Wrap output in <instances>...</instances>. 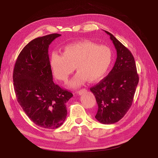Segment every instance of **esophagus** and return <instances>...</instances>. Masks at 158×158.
Returning <instances> with one entry per match:
<instances>
[{
	"label": "esophagus",
	"instance_id": "esophagus-1",
	"mask_svg": "<svg viewBox=\"0 0 158 158\" xmlns=\"http://www.w3.org/2000/svg\"><path fill=\"white\" fill-rule=\"evenodd\" d=\"M87 92V90L85 89H82L81 90H79V91L77 92V93L79 94V95H82L84 93H85Z\"/></svg>",
	"mask_w": 158,
	"mask_h": 158
}]
</instances>
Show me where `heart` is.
<instances>
[{
  "mask_svg": "<svg viewBox=\"0 0 158 158\" xmlns=\"http://www.w3.org/2000/svg\"><path fill=\"white\" fill-rule=\"evenodd\" d=\"M112 58V52L108 47L82 40L67 45L62 49V54L52 52L50 60L54 76L64 82L76 67L78 73L69 86L76 88L87 80L94 82L102 79L109 68Z\"/></svg>",
  "mask_w": 158,
  "mask_h": 158,
  "instance_id": "heart-1",
  "label": "heart"
}]
</instances>
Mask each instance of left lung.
Wrapping results in <instances>:
<instances>
[{
	"mask_svg": "<svg viewBox=\"0 0 158 158\" xmlns=\"http://www.w3.org/2000/svg\"><path fill=\"white\" fill-rule=\"evenodd\" d=\"M104 31L114 45L117 58L109 74L90 90L98 105L96 119L102 124H111L121 119L131 106L139 76L130 51L112 34Z\"/></svg>",
	"mask_w": 158,
	"mask_h": 158,
	"instance_id": "8db88e82",
	"label": "left lung"
}]
</instances>
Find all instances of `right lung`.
<instances>
[{"label":"right lung","instance_id":"add662e5","mask_svg":"<svg viewBox=\"0 0 158 158\" xmlns=\"http://www.w3.org/2000/svg\"><path fill=\"white\" fill-rule=\"evenodd\" d=\"M60 35L52 34L28 43L19 54L13 73L18 102L34 123L46 129H56L64 123L66 103L73 96L53 82L48 50Z\"/></svg>","mask_w":158,"mask_h":158}]
</instances>
